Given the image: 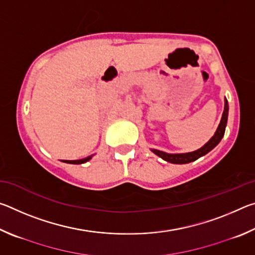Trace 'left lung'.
<instances>
[{"mask_svg": "<svg viewBox=\"0 0 255 255\" xmlns=\"http://www.w3.org/2000/svg\"><path fill=\"white\" fill-rule=\"evenodd\" d=\"M227 117H228V102L225 98V106H224V112L222 116V120L221 124L216 130L215 135L210 138V139L207 141V143L202 146L201 148L195 150V152H190V153H182V154H169L165 152H162V150L158 149H150L154 154H156L157 156L163 158L164 161L173 163V164H187L190 162L196 161L201 156H204L207 153H209L211 149L218 145L219 141L222 140V138L225 133V128L227 125Z\"/></svg>", "mask_w": 255, "mask_h": 255, "instance_id": "1", "label": "left lung"}]
</instances>
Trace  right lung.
Segmentation results:
<instances>
[{"instance_id":"add662e5","label":"right lung","mask_w":255,"mask_h":255,"mask_svg":"<svg viewBox=\"0 0 255 255\" xmlns=\"http://www.w3.org/2000/svg\"><path fill=\"white\" fill-rule=\"evenodd\" d=\"M92 158V155L91 156H88V157H85V158H82V159H75V161H65V159H64V163H68V164H83V163H85V162H88V161H90V159Z\"/></svg>"}]
</instances>
